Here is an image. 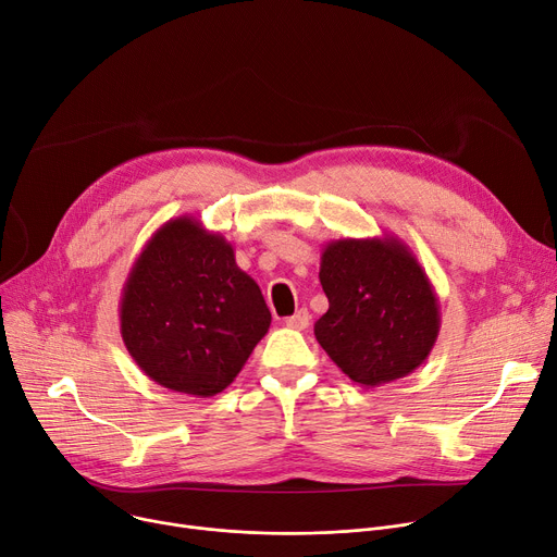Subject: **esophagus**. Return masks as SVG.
I'll return each mask as SVG.
<instances>
[{
  "mask_svg": "<svg viewBox=\"0 0 557 557\" xmlns=\"http://www.w3.org/2000/svg\"><path fill=\"white\" fill-rule=\"evenodd\" d=\"M309 322H311V315H309V311H307V309L295 311L290 318H286V320H284V324H286L288 329H295V331H302V329H307V326H309Z\"/></svg>",
  "mask_w": 557,
  "mask_h": 557,
  "instance_id": "obj_1",
  "label": "esophagus"
}]
</instances>
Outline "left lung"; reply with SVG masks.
Instances as JSON below:
<instances>
[{
  "mask_svg": "<svg viewBox=\"0 0 557 557\" xmlns=\"http://www.w3.org/2000/svg\"><path fill=\"white\" fill-rule=\"evenodd\" d=\"M320 284L329 311L315 341L362 387L412 374L441 329L438 298L417 255L396 235L333 239L322 248Z\"/></svg>",
  "mask_w": 557,
  "mask_h": 557,
  "instance_id": "8db88e82",
  "label": "left lung"
}]
</instances>
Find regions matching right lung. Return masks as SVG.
<instances>
[{
    "label": "right lung",
    "mask_w": 557,
    "mask_h": 557,
    "mask_svg": "<svg viewBox=\"0 0 557 557\" xmlns=\"http://www.w3.org/2000/svg\"><path fill=\"white\" fill-rule=\"evenodd\" d=\"M119 315L140 372L199 398L224 392L271 326L264 295L237 267L233 244L188 214L147 239Z\"/></svg>",
    "instance_id": "obj_1"
}]
</instances>
